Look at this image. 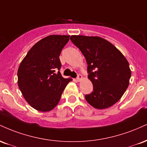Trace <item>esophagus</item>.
Wrapping results in <instances>:
<instances>
[{"instance_id": "1", "label": "esophagus", "mask_w": 147, "mask_h": 147, "mask_svg": "<svg viewBox=\"0 0 147 147\" xmlns=\"http://www.w3.org/2000/svg\"><path fill=\"white\" fill-rule=\"evenodd\" d=\"M83 79V77H82V75H80V74H79L78 75H77V82H81V81Z\"/></svg>"}]
</instances>
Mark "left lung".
Listing matches in <instances>:
<instances>
[{"instance_id":"left-lung-1","label":"left lung","mask_w":147,"mask_h":147,"mask_svg":"<svg viewBox=\"0 0 147 147\" xmlns=\"http://www.w3.org/2000/svg\"><path fill=\"white\" fill-rule=\"evenodd\" d=\"M70 40L85 57L93 91L85 95L89 104L105 109L117 102L129 85L131 76L125 57L112 43L99 36L72 35Z\"/></svg>"}]
</instances>
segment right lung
Instances as JSON below:
<instances>
[{
  "instance_id": "1",
  "label": "right lung",
  "mask_w": 147,
  "mask_h": 147,
  "mask_svg": "<svg viewBox=\"0 0 147 147\" xmlns=\"http://www.w3.org/2000/svg\"><path fill=\"white\" fill-rule=\"evenodd\" d=\"M69 35H50L32 47L18 69V86L26 102L41 112L58 104L70 78L61 76L59 55Z\"/></svg>"
}]
</instances>
